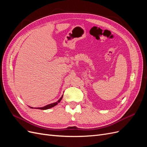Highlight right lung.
<instances>
[{"label":"right lung","mask_w":147,"mask_h":147,"mask_svg":"<svg viewBox=\"0 0 147 147\" xmlns=\"http://www.w3.org/2000/svg\"><path fill=\"white\" fill-rule=\"evenodd\" d=\"M63 95L61 96V98H60L58 100H57V101L56 102H54V103H52V104H50L47 105H45V106L42 107H38V108H36V109H40V110H47V109H50V108H52V107H55V106H56V105L58 104V103H59V102H61V100H62V98H63ZM29 107L31 108V109H34L33 107Z\"/></svg>","instance_id":"add662e5"}]
</instances>
